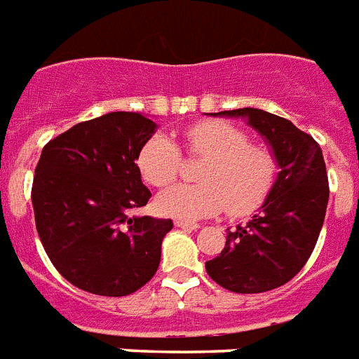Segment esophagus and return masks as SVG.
Returning <instances> with one entry per match:
<instances>
[{
  "label": "esophagus",
  "mask_w": 359,
  "mask_h": 359,
  "mask_svg": "<svg viewBox=\"0 0 359 359\" xmlns=\"http://www.w3.org/2000/svg\"><path fill=\"white\" fill-rule=\"evenodd\" d=\"M175 226H177V228H182V230H198V228H201V226H198L197 222L179 221V219H177V221H175Z\"/></svg>",
  "instance_id": "obj_1"
}]
</instances>
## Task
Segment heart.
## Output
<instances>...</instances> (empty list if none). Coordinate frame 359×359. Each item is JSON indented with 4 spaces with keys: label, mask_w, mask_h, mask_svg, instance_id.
<instances>
[{
    "label": "heart",
    "mask_w": 359,
    "mask_h": 359,
    "mask_svg": "<svg viewBox=\"0 0 359 359\" xmlns=\"http://www.w3.org/2000/svg\"><path fill=\"white\" fill-rule=\"evenodd\" d=\"M189 155L208 158L201 170L204 184H179L156 197V208L179 221H198L230 210L245 215L263 203L272 188V155L263 147L252 146L239 128L210 120L184 131ZM182 155L170 137L158 133L144 144L138 155L140 173L151 186L164 188L179 177Z\"/></svg>",
    "instance_id": "obj_1"
}]
</instances>
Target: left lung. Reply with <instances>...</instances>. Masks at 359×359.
Returning <instances> with one entry per match:
<instances>
[{
	"mask_svg": "<svg viewBox=\"0 0 359 359\" xmlns=\"http://www.w3.org/2000/svg\"><path fill=\"white\" fill-rule=\"evenodd\" d=\"M213 116L245 120L270 146L279 173L252 219L228 230L224 248L206 261V272L237 294L273 290L305 266L318 243L328 204L323 153L310 135L268 111L243 107Z\"/></svg>",
	"mask_w": 359,
	"mask_h": 359,
	"instance_id": "1",
	"label": "left lung"
}]
</instances>
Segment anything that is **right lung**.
Here are the masks:
<instances>
[{
	"mask_svg": "<svg viewBox=\"0 0 359 359\" xmlns=\"http://www.w3.org/2000/svg\"><path fill=\"white\" fill-rule=\"evenodd\" d=\"M155 131L144 114L114 111L43 147L32 182L36 230L50 263L74 287L120 297L155 276L173 221L133 215L151 197L137 161Z\"/></svg>",
	"mask_w": 359,
	"mask_h": 359,
	"instance_id": "right-lung-1",
	"label": "right lung"
}]
</instances>
